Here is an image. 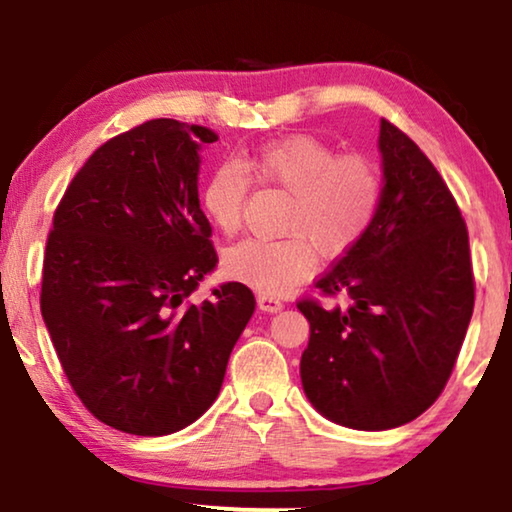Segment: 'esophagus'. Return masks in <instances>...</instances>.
<instances>
[{
	"instance_id": "1",
	"label": "esophagus",
	"mask_w": 512,
	"mask_h": 512,
	"mask_svg": "<svg viewBox=\"0 0 512 512\" xmlns=\"http://www.w3.org/2000/svg\"><path fill=\"white\" fill-rule=\"evenodd\" d=\"M256 303H258V310H263V312H279L284 307L282 300H279L277 296H272V293H258Z\"/></svg>"
}]
</instances>
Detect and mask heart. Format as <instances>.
<instances>
[{
	"mask_svg": "<svg viewBox=\"0 0 512 512\" xmlns=\"http://www.w3.org/2000/svg\"><path fill=\"white\" fill-rule=\"evenodd\" d=\"M249 184L286 193L277 240H244L223 256L233 279L261 293H284L305 282L317 258L335 261L363 240L382 202V174L373 160L338 156L312 135L275 139L221 163L202 186V212L223 235L244 221Z\"/></svg>",
	"mask_w": 512,
	"mask_h": 512,
	"instance_id": "obj_1",
	"label": "heart"
}]
</instances>
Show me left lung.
I'll return each mask as SVG.
<instances>
[{
	"label": "left lung",
	"instance_id": "8db88e82",
	"mask_svg": "<svg viewBox=\"0 0 512 512\" xmlns=\"http://www.w3.org/2000/svg\"><path fill=\"white\" fill-rule=\"evenodd\" d=\"M384 188L363 240L300 298L310 342L300 380L321 415L349 429L408 424L443 394L475 303L468 228L424 151L382 118Z\"/></svg>",
	"mask_w": 512,
	"mask_h": 512
}]
</instances>
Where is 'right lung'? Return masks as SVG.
I'll list each match as a JSON object with an SVG mask.
<instances>
[{"label": "right lung", "mask_w": 512, "mask_h": 512, "mask_svg": "<svg viewBox=\"0 0 512 512\" xmlns=\"http://www.w3.org/2000/svg\"><path fill=\"white\" fill-rule=\"evenodd\" d=\"M216 139L153 118L95 149L55 207L41 314L74 394L123 433L195 422L256 310L240 282L186 305L219 263L198 195V151Z\"/></svg>", "instance_id": "add662e5"}]
</instances>
